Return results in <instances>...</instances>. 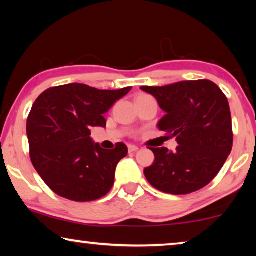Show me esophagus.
<instances>
[{"label": "esophagus", "instance_id": "obj_1", "mask_svg": "<svg viewBox=\"0 0 256 256\" xmlns=\"http://www.w3.org/2000/svg\"><path fill=\"white\" fill-rule=\"evenodd\" d=\"M138 150H139V148L136 147V146H134V144H128V152H136Z\"/></svg>", "mask_w": 256, "mask_h": 256}]
</instances>
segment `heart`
I'll use <instances>...</instances> for the list:
<instances>
[{"mask_svg": "<svg viewBox=\"0 0 256 256\" xmlns=\"http://www.w3.org/2000/svg\"><path fill=\"white\" fill-rule=\"evenodd\" d=\"M141 95H144V94H141Z\"/></svg>", "mask_w": 256, "mask_h": 256, "instance_id": "heart-1", "label": "heart"}]
</instances>
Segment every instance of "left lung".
Instances as JSON below:
<instances>
[{"label":"left lung","mask_w":256,"mask_h":256,"mask_svg":"<svg viewBox=\"0 0 256 256\" xmlns=\"http://www.w3.org/2000/svg\"><path fill=\"white\" fill-rule=\"evenodd\" d=\"M141 90L152 94L166 112L158 128L178 142L176 152L150 148L155 162L144 170L147 180L156 190L174 196L204 188L222 169L234 144L226 94L207 79Z\"/></svg>","instance_id":"1"}]
</instances>
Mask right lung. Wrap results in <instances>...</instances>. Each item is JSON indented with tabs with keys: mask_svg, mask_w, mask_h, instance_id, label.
<instances>
[{
	"mask_svg": "<svg viewBox=\"0 0 256 256\" xmlns=\"http://www.w3.org/2000/svg\"><path fill=\"white\" fill-rule=\"evenodd\" d=\"M130 90L68 84L46 90L34 102L26 123L30 162L57 196L87 202L112 190L128 147L117 142L114 150H104L92 142L90 128H106L104 114Z\"/></svg>",
	"mask_w": 256,
	"mask_h": 256,
	"instance_id": "obj_1",
	"label": "right lung"
}]
</instances>
